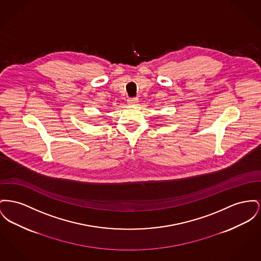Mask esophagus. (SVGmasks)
<instances>
[{
  "label": "esophagus",
  "mask_w": 261,
  "mask_h": 261,
  "mask_svg": "<svg viewBox=\"0 0 261 261\" xmlns=\"http://www.w3.org/2000/svg\"><path fill=\"white\" fill-rule=\"evenodd\" d=\"M127 102L130 106H136L137 102H138V98L137 97H130V98L127 99Z\"/></svg>",
  "instance_id": "34e87169"
}]
</instances>
